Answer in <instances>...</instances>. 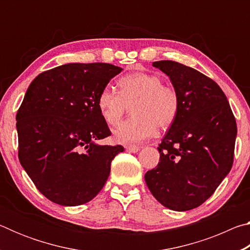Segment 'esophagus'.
I'll list each match as a JSON object with an SVG mask.
<instances>
[{
    "mask_svg": "<svg viewBox=\"0 0 250 250\" xmlns=\"http://www.w3.org/2000/svg\"><path fill=\"white\" fill-rule=\"evenodd\" d=\"M125 149H126V151L131 152V153H137L138 151H140V147L137 146H126Z\"/></svg>",
    "mask_w": 250,
    "mask_h": 250,
    "instance_id": "34e87169",
    "label": "esophagus"
}]
</instances>
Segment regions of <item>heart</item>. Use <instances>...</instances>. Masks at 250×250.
Returning a JSON list of instances; mask_svg holds the SVG:
<instances>
[{"label":"heart","mask_w":250,"mask_h":250,"mask_svg":"<svg viewBox=\"0 0 250 250\" xmlns=\"http://www.w3.org/2000/svg\"><path fill=\"white\" fill-rule=\"evenodd\" d=\"M119 92L101 89L97 105L105 122L116 125L131 107L133 117L112 131L113 140L122 145L140 143L151 138L156 128L167 129L176 119L180 98L174 88L163 84L158 75L135 71L119 79Z\"/></svg>","instance_id":"b5f03b06"}]
</instances>
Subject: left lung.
Masks as SVG:
<instances>
[{
	"instance_id": "obj_1",
	"label": "left lung",
	"mask_w": 250,
	"mask_h": 250,
	"mask_svg": "<svg viewBox=\"0 0 250 250\" xmlns=\"http://www.w3.org/2000/svg\"><path fill=\"white\" fill-rule=\"evenodd\" d=\"M180 98L176 119L159 146L160 162L145 175L156 201L172 210L195 208L229 173L237 125L221 87L204 74L172 61L154 62Z\"/></svg>"
}]
</instances>
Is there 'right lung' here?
<instances>
[{
    "mask_svg": "<svg viewBox=\"0 0 250 250\" xmlns=\"http://www.w3.org/2000/svg\"><path fill=\"white\" fill-rule=\"evenodd\" d=\"M122 68L69 62L40 74L16 115L19 159L37 189L56 204L77 206L104 188L122 146H101L110 130L97 105Z\"/></svg>",
    "mask_w": 250,
    "mask_h": 250,
    "instance_id": "1",
    "label": "right lung"
}]
</instances>
